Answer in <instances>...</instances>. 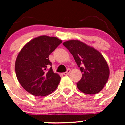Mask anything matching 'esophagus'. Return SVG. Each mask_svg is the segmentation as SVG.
Here are the masks:
<instances>
[{
  "mask_svg": "<svg viewBox=\"0 0 125 125\" xmlns=\"http://www.w3.org/2000/svg\"><path fill=\"white\" fill-rule=\"evenodd\" d=\"M70 72H71L70 69H68V70L66 71V72H65V73H63V75H68V74L69 73H70Z\"/></svg>",
  "mask_w": 125,
  "mask_h": 125,
  "instance_id": "obj_1",
  "label": "esophagus"
}]
</instances>
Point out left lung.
Listing matches in <instances>:
<instances>
[{
    "label": "left lung",
    "instance_id": "1",
    "mask_svg": "<svg viewBox=\"0 0 125 125\" xmlns=\"http://www.w3.org/2000/svg\"><path fill=\"white\" fill-rule=\"evenodd\" d=\"M63 45L70 51L82 74L77 83L78 89L85 94H95L106 84L109 68L102 54L94 48L79 40H70Z\"/></svg>",
    "mask_w": 125,
    "mask_h": 125
}]
</instances>
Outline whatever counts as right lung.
<instances>
[{"instance_id":"add662e5","label":"right lung","mask_w":125,"mask_h":125,"mask_svg":"<svg viewBox=\"0 0 125 125\" xmlns=\"http://www.w3.org/2000/svg\"><path fill=\"white\" fill-rule=\"evenodd\" d=\"M62 42L56 37L40 36L29 41L17 55L15 71L19 82L35 96H46L54 91L60 80L54 73L49 55Z\"/></svg>"}]
</instances>
